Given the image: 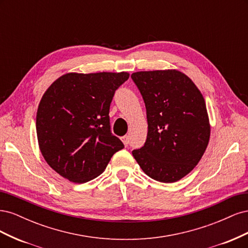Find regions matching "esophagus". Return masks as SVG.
I'll return each mask as SVG.
<instances>
[{"instance_id":"obj_1","label":"esophagus","mask_w":248,"mask_h":248,"mask_svg":"<svg viewBox=\"0 0 248 248\" xmlns=\"http://www.w3.org/2000/svg\"><path fill=\"white\" fill-rule=\"evenodd\" d=\"M122 141H123V144L127 147V146L129 145V137H128V136L123 137V138H122Z\"/></svg>"}]
</instances>
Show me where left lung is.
Instances as JSON below:
<instances>
[{
    "mask_svg": "<svg viewBox=\"0 0 248 248\" xmlns=\"http://www.w3.org/2000/svg\"><path fill=\"white\" fill-rule=\"evenodd\" d=\"M147 109L144 147L132 155L146 175L172 183L196 168L204 155L210 123L205 99L193 81L175 69L131 74Z\"/></svg>",
    "mask_w": 248,
    "mask_h": 248,
    "instance_id": "1",
    "label": "left lung"
}]
</instances>
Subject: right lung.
<instances>
[{
    "instance_id": "add662e5",
    "label": "right lung",
    "mask_w": 248,
    "mask_h": 248,
    "mask_svg": "<svg viewBox=\"0 0 248 248\" xmlns=\"http://www.w3.org/2000/svg\"><path fill=\"white\" fill-rule=\"evenodd\" d=\"M128 72L66 73L43 94L36 116L37 139L48 166L74 183L106 170L124 148L110 132L109 107Z\"/></svg>"
}]
</instances>
